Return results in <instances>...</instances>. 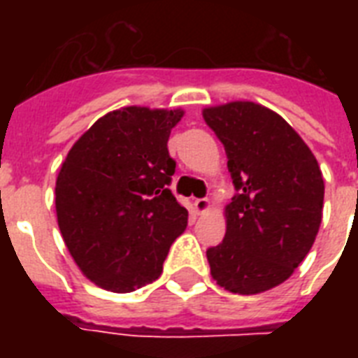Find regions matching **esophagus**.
Masks as SVG:
<instances>
[{"mask_svg": "<svg viewBox=\"0 0 358 358\" xmlns=\"http://www.w3.org/2000/svg\"><path fill=\"white\" fill-rule=\"evenodd\" d=\"M193 206H195L196 213H206L208 210H210V201H208V199H196V201L193 202Z\"/></svg>", "mask_w": 358, "mask_h": 358, "instance_id": "obj_1", "label": "esophagus"}]
</instances>
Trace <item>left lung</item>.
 <instances>
[{
  "instance_id": "8db88e82",
  "label": "left lung",
  "mask_w": 358,
  "mask_h": 358,
  "mask_svg": "<svg viewBox=\"0 0 358 358\" xmlns=\"http://www.w3.org/2000/svg\"><path fill=\"white\" fill-rule=\"evenodd\" d=\"M223 143L238 195L224 206L223 243L206 250L213 280L255 295L292 277L314 245L323 212L316 156L286 120L255 102L202 109Z\"/></svg>"
}]
</instances>
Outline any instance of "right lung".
<instances>
[{"instance_id":"1","label":"right lung","mask_w":358,"mask_h":358,"mask_svg":"<svg viewBox=\"0 0 358 358\" xmlns=\"http://www.w3.org/2000/svg\"><path fill=\"white\" fill-rule=\"evenodd\" d=\"M184 109L141 106L98 119L76 141L55 182L59 230L89 280L128 294L156 280L187 210L171 193V129Z\"/></svg>"}]
</instances>
